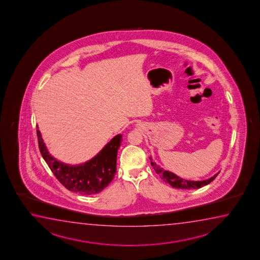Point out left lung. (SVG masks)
I'll return each instance as SVG.
<instances>
[{
  "mask_svg": "<svg viewBox=\"0 0 260 260\" xmlns=\"http://www.w3.org/2000/svg\"><path fill=\"white\" fill-rule=\"evenodd\" d=\"M149 159L151 160V166L154 168V170L156 171L157 175H159L160 177L164 180L166 183H168L170 185H172L173 187L178 188V189H186V190H191V189H198V188L203 187L204 185H207L210 184L212 181L215 179L216 176H218L219 173H217L216 175L204 181H191V180H185L181 178L179 176H176L172 172H169L165 170L163 168H160L159 166L153 162L151 157H149Z\"/></svg>",
  "mask_w": 260,
  "mask_h": 260,
  "instance_id": "left-lung-1",
  "label": "left lung"
}]
</instances>
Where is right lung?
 Wrapping results in <instances>:
<instances>
[{"label": "right lung", "mask_w": 260, "mask_h": 260, "mask_svg": "<svg viewBox=\"0 0 260 260\" xmlns=\"http://www.w3.org/2000/svg\"><path fill=\"white\" fill-rule=\"evenodd\" d=\"M40 153L54 176L71 192L92 196L102 192L116 174L117 153L121 143V134L114 137L94 157L84 164H64L54 158L45 146L42 136L37 127Z\"/></svg>", "instance_id": "1"}]
</instances>
